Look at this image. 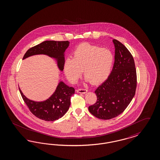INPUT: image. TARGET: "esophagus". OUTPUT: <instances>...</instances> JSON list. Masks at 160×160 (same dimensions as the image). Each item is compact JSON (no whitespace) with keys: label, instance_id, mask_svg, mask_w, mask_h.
<instances>
[{"label":"esophagus","instance_id":"esophagus-1","mask_svg":"<svg viewBox=\"0 0 160 160\" xmlns=\"http://www.w3.org/2000/svg\"><path fill=\"white\" fill-rule=\"evenodd\" d=\"M77 92L79 93H82V94H85L88 92V90L87 89H83V88H79L77 90Z\"/></svg>","mask_w":160,"mask_h":160}]
</instances>
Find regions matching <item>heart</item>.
<instances>
[{
  "label": "heart",
  "mask_w": 160,
  "mask_h": 160,
  "mask_svg": "<svg viewBox=\"0 0 160 160\" xmlns=\"http://www.w3.org/2000/svg\"><path fill=\"white\" fill-rule=\"evenodd\" d=\"M114 56L108 48L83 43L73 51V58H68L64 63V71L70 82L77 81L83 70L86 81L92 84L103 82L109 77Z\"/></svg>",
  "instance_id": "heart-1"
}]
</instances>
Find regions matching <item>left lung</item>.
Segmentation results:
<instances>
[{"label":"left lung","instance_id":"1","mask_svg":"<svg viewBox=\"0 0 160 160\" xmlns=\"http://www.w3.org/2000/svg\"><path fill=\"white\" fill-rule=\"evenodd\" d=\"M115 62L111 74L95 93L97 102L88 107L94 117L110 119L124 111L136 92L137 75L132 55L119 41L113 39Z\"/></svg>","mask_w":160,"mask_h":160}]
</instances>
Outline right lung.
Returning <instances> with one entry per match:
<instances>
[{"label":"right lung","mask_w":160,"mask_h":160,"mask_svg":"<svg viewBox=\"0 0 160 160\" xmlns=\"http://www.w3.org/2000/svg\"><path fill=\"white\" fill-rule=\"evenodd\" d=\"M69 41H46L28 49L22 60L35 55L43 54L53 58L57 61L60 71L64 69V52L68 48ZM20 92L23 100L30 112L36 116L46 121H54L62 118L68 112L70 105V98L75 93V89L60 81L56 90L49 98L42 102H36L28 99Z\"/></svg>","instance_id":"1"}]
</instances>
